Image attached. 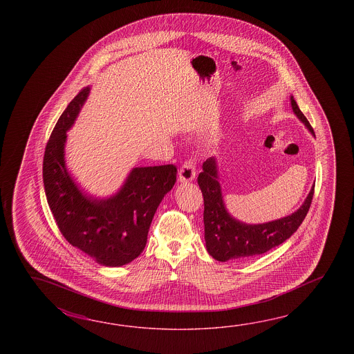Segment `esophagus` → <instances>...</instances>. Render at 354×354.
Segmentation results:
<instances>
[{
  "label": "esophagus",
  "mask_w": 354,
  "mask_h": 354,
  "mask_svg": "<svg viewBox=\"0 0 354 354\" xmlns=\"http://www.w3.org/2000/svg\"><path fill=\"white\" fill-rule=\"evenodd\" d=\"M196 172H197V169H196L195 160L194 159H188L180 168L178 180L180 182H189V180L195 178Z\"/></svg>",
  "instance_id": "esophagus-1"
}]
</instances>
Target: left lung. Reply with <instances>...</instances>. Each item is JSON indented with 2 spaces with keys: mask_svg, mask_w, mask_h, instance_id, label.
Listing matches in <instances>:
<instances>
[{
  "mask_svg": "<svg viewBox=\"0 0 354 354\" xmlns=\"http://www.w3.org/2000/svg\"><path fill=\"white\" fill-rule=\"evenodd\" d=\"M291 105L297 118L314 134V129L310 125L306 116L301 113L294 97H291ZM197 183L203 196L206 249L212 258L220 262H225L232 258L263 254L282 244L302 224L315 191L314 185L305 203L292 215L266 224L248 225L236 221L225 210L215 159L209 158L203 162V172L198 174Z\"/></svg>",
  "mask_w": 354,
  "mask_h": 354,
  "instance_id": "left-lung-1",
  "label": "left lung"
}]
</instances>
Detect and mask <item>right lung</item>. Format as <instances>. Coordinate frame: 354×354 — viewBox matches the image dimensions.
<instances>
[{
	"label": "right lung",
	"instance_id": "1",
	"mask_svg": "<svg viewBox=\"0 0 354 354\" xmlns=\"http://www.w3.org/2000/svg\"><path fill=\"white\" fill-rule=\"evenodd\" d=\"M88 92V87L80 91L57 121L44 151L43 180L49 207L66 241L102 266L119 267L134 261L145 248L151 220L174 187L177 168H134L111 198L83 195L66 169L64 143Z\"/></svg>",
	"mask_w": 354,
	"mask_h": 354
}]
</instances>
